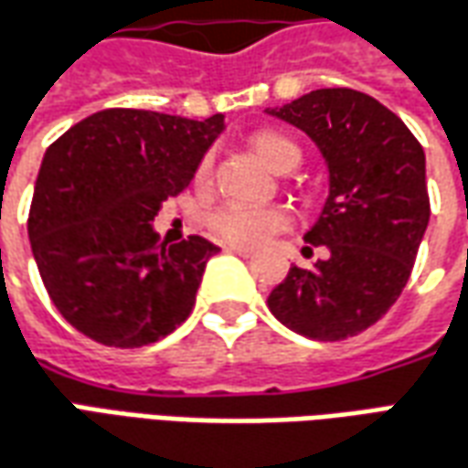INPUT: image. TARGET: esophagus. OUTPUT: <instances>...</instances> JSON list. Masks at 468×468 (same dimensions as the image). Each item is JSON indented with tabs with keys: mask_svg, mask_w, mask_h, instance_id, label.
<instances>
[{
	"mask_svg": "<svg viewBox=\"0 0 468 468\" xmlns=\"http://www.w3.org/2000/svg\"><path fill=\"white\" fill-rule=\"evenodd\" d=\"M228 250H230V253H235V256H243V258L253 256V250H250V248H243V245H230Z\"/></svg>",
	"mask_w": 468,
	"mask_h": 468,
	"instance_id": "obj_1",
	"label": "esophagus"
}]
</instances>
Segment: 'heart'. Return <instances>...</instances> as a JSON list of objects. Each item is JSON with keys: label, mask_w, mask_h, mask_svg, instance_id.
Masks as SVG:
<instances>
[{"label": "heart", "mask_w": 468, "mask_h": 468, "mask_svg": "<svg viewBox=\"0 0 468 468\" xmlns=\"http://www.w3.org/2000/svg\"><path fill=\"white\" fill-rule=\"evenodd\" d=\"M250 149L266 166L273 172H286L293 169L302 159L299 146L286 139L279 132H256L250 139ZM210 156H205L197 166V179L205 182L210 175ZM207 225L215 238H220L230 245H243V248H256L263 245L271 235L281 233L289 228V212L283 207H253V205H223L210 212Z\"/></svg>", "instance_id": "heart-1"}]
</instances>
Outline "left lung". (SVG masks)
I'll return each instance as SVG.
<instances>
[{"label": "left lung", "instance_id": "obj_1", "mask_svg": "<svg viewBox=\"0 0 468 468\" xmlns=\"http://www.w3.org/2000/svg\"><path fill=\"white\" fill-rule=\"evenodd\" d=\"M268 113L302 129L329 169V197L303 235L329 256L291 266L268 309L296 335L339 342L375 324L410 279L431 218L426 154L393 111L352 88H319Z\"/></svg>", "mask_w": 468, "mask_h": 468}]
</instances>
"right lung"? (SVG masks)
<instances>
[{"mask_svg": "<svg viewBox=\"0 0 468 468\" xmlns=\"http://www.w3.org/2000/svg\"><path fill=\"white\" fill-rule=\"evenodd\" d=\"M225 116L182 119L106 109L52 142L27 233L42 283L68 324L106 347H144L192 312L205 263L200 235L166 245L152 223L187 187Z\"/></svg>", "mask_w": 468, "mask_h": 468, "instance_id": "obj_1", "label": "right lung"}]
</instances>
